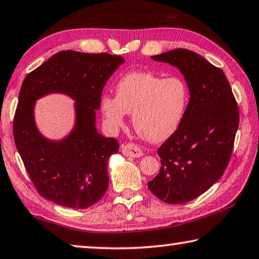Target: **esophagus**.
Wrapping results in <instances>:
<instances>
[{
    "instance_id": "1",
    "label": "esophagus",
    "mask_w": 259,
    "mask_h": 259,
    "mask_svg": "<svg viewBox=\"0 0 259 259\" xmlns=\"http://www.w3.org/2000/svg\"><path fill=\"white\" fill-rule=\"evenodd\" d=\"M120 150L125 156H128V157H140L142 156V150L140 148L134 145V143H127V145H121Z\"/></svg>"
}]
</instances>
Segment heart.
<instances>
[{
    "label": "heart",
    "mask_w": 259,
    "mask_h": 259,
    "mask_svg": "<svg viewBox=\"0 0 259 259\" xmlns=\"http://www.w3.org/2000/svg\"><path fill=\"white\" fill-rule=\"evenodd\" d=\"M190 90L180 75L164 78L152 72H130L118 80L116 96L103 95L101 113L110 131L125 124L133 112L137 132L152 142H162L176 134L185 120Z\"/></svg>",
    "instance_id": "heart-1"
}]
</instances>
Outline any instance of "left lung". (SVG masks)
<instances>
[{"mask_svg": "<svg viewBox=\"0 0 259 259\" xmlns=\"http://www.w3.org/2000/svg\"><path fill=\"white\" fill-rule=\"evenodd\" d=\"M177 66L190 90L180 128L158 149L159 173L148 182L151 193L168 204H181L206 192L231 160L240 113L222 69L188 49L151 56Z\"/></svg>", "mask_w": 259, "mask_h": 259, "instance_id": "obj_1", "label": "left lung"}]
</instances>
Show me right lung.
Here are the masks:
<instances>
[{"instance_id":"obj_1","label":"right lung","mask_w":259,"mask_h":259,"mask_svg":"<svg viewBox=\"0 0 259 259\" xmlns=\"http://www.w3.org/2000/svg\"><path fill=\"white\" fill-rule=\"evenodd\" d=\"M124 63L108 53L59 52L26 75L19 92L12 133L34 187L56 204L86 209L100 201L109 186L108 159L119 143L95 128V109L101 105L104 84ZM50 91L77 101V124L61 143L45 139L32 118L33 101Z\"/></svg>"}]
</instances>
